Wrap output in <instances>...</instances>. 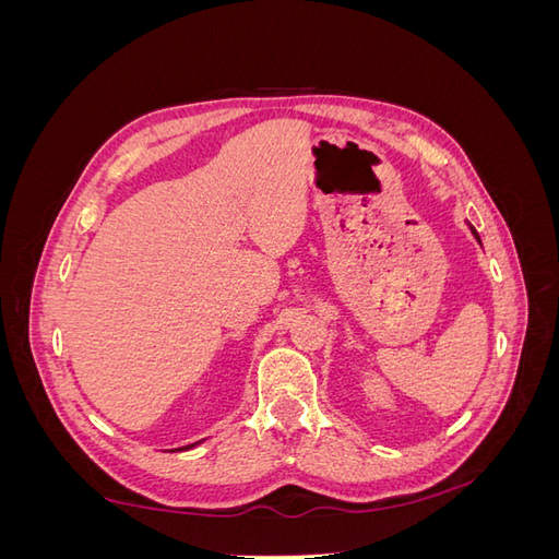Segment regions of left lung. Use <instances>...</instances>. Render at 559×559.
<instances>
[{"instance_id":"obj_1","label":"left lung","mask_w":559,"mask_h":559,"mask_svg":"<svg viewBox=\"0 0 559 559\" xmlns=\"http://www.w3.org/2000/svg\"><path fill=\"white\" fill-rule=\"evenodd\" d=\"M471 233H473V235H476V240H478V242H480V235H478V233H476V228H473V226H471Z\"/></svg>"}]
</instances>
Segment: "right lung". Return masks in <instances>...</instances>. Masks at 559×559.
Returning <instances> with one entry per match:
<instances>
[{"label": "right lung", "instance_id": "right-lung-1", "mask_svg": "<svg viewBox=\"0 0 559 559\" xmlns=\"http://www.w3.org/2000/svg\"><path fill=\"white\" fill-rule=\"evenodd\" d=\"M189 448H193V445H186V448H179V450H189Z\"/></svg>", "mask_w": 559, "mask_h": 559}]
</instances>
